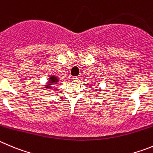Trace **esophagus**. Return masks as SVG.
<instances>
[{
  "label": "esophagus",
  "mask_w": 153,
  "mask_h": 153,
  "mask_svg": "<svg viewBox=\"0 0 153 153\" xmlns=\"http://www.w3.org/2000/svg\"><path fill=\"white\" fill-rule=\"evenodd\" d=\"M72 81H73V82H77V81H78V78H77V77H72Z\"/></svg>",
  "instance_id": "34e87169"
}]
</instances>
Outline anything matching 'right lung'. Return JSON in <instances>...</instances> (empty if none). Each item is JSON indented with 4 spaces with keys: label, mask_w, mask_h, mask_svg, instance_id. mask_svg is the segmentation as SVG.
I'll use <instances>...</instances> for the list:
<instances>
[{
    "label": "right lung",
    "mask_w": 153,
    "mask_h": 153,
    "mask_svg": "<svg viewBox=\"0 0 153 153\" xmlns=\"http://www.w3.org/2000/svg\"><path fill=\"white\" fill-rule=\"evenodd\" d=\"M59 82V79L57 78V77H56L55 75H51V76H50V78L49 80H48V84H47L46 87L48 89H50L51 88H52L53 85H56V84H57Z\"/></svg>",
    "instance_id": "right-lung-1"
}]
</instances>
